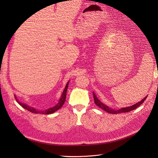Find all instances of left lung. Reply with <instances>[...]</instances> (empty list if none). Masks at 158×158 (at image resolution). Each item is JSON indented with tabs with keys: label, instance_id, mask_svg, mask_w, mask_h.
Masks as SVG:
<instances>
[{
	"label": "left lung",
	"instance_id": "1",
	"mask_svg": "<svg viewBox=\"0 0 158 158\" xmlns=\"http://www.w3.org/2000/svg\"><path fill=\"white\" fill-rule=\"evenodd\" d=\"M147 97H145L141 101L139 102L138 103H136L135 104L130 106V107H127V108H123L120 109L118 110H113V109L110 108L109 107H108L107 106H106L105 104H104L103 103H102L97 98V97H96L95 94L93 93V98H94V102L95 103V104L98 106L99 108H100L101 109H102L103 110H104L105 111L108 112L109 113H112V114H117V113H126V112H129L130 111L134 110L136 108H137L141 104H142L143 103L144 101L146 100Z\"/></svg>",
	"mask_w": 158,
	"mask_h": 158
}]
</instances>
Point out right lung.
<instances>
[{"instance_id":"1","label":"right lung","mask_w":158,"mask_h":158,"mask_svg":"<svg viewBox=\"0 0 158 158\" xmlns=\"http://www.w3.org/2000/svg\"><path fill=\"white\" fill-rule=\"evenodd\" d=\"M68 84H69V81H68V83L67 84V85H66V86L65 87V89H64V92H63V93H62V95H61V98L60 99L59 102L57 104H56V106L52 107V108H48V110H47L45 111H38V110H36L34 108H31V107H30V106H27V104L19 102L18 100L16 98V97L15 96H14V97H15V98L16 99V101L19 103V104L21 105L23 107V108L27 110L28 111H30L31 113H41V114L48 115V114H50V113H52L55 112L56 111H57L58 110H59L60 108H61V107H62V106L64 105V104L65 103V101L66 100V96H67L66 94H67V88H68Z\"/></svg>"}]
</instances>
